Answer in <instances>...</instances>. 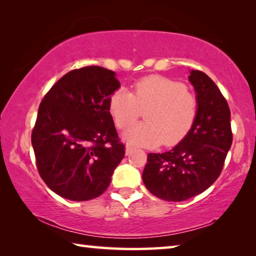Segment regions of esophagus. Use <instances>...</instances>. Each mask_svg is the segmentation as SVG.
Masks as SVG:
<instances>
[{
  "label": "esophagus",
  "instance_id": "obj_1",
  "mask_svg": "<svg viewBox=\"0 0 256 256\" xmlns=\"http://www.w3.org/2000/svg\"><path fill=\"white\" fill-rule=\"evenodd\" d=\"M133 152V148H132V146H125V154H126V156H130V154H131Z\"/></svg>",
  "mask_w": 256,
  "mask_h": 256
}]
</instances>
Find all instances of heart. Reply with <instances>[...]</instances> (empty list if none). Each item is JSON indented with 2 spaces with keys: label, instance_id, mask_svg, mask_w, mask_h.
Returning a JSON list of instances; mask_svg holds the SVG:
<instances>
[{
  "label": "heart",
  "instance_id": "1",
  "mask_svg": "<svg viewBox=\"0 0 256 256\" xmlns=\"http://www.w3.org/2000/svg\"><path fill=\"white\" fill-rule=\"evenodd\" d=\"M146 123L136 124L123 133L128 144L154 148L164 142L175 146L183 141L196 123L198 102L183 82L162 76H149L133 84V92L123 88L112 92L108 110L118 128H126L138 120L140 108Z\"/></svg>",
  "mask_w": 256,
  "mask_h": 256
}]
</instances>
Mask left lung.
Listing matches in <instances>:
<instances>
[{"mask_svg": "<svg viewBox=\"0 0 256 256\" xmlns=\"http://www.w3.org/2000/svg\"><path fill=\"white\" fill-rule=\"evenodd\" d=\"M188 80L196 92L194 126L170 151L149 154L142 180L154 196L180 202L204 192L222 170L230 149V110L216 84L206 73L192 70Z\"/></svg>", "mask_w": 256, "mask_h": 256, "instance_id": "left-lung-1", "label": "left lung"}]
</instances>
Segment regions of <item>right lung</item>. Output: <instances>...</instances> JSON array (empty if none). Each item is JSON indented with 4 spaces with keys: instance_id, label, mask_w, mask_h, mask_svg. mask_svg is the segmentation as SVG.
Segmentation results:
<instances>
[{
    "instance_id": "obj_1",
    "label": "right lung",
    "mask_w": 256,
    "mask_h": 256,
    "mask_svg": "<svg viewBox=\"0 0 256 256\" xmlns=\"http://www.w3.org/2000/svg\"><path fill=\"white\" fill-rule=\"evenodd\" d=\"M120 86L114 71L84 66L63 76L42 100L32 144L40 177L60 196L88 201L110 186L125 154L108 110Z\"/></svg>"
}]
</instances>
